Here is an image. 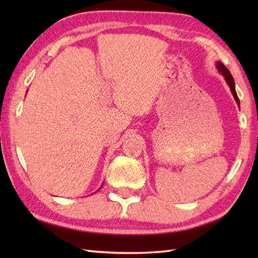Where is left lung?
<instances>
[{
  "instance_id": "obj_1",
  "label": "left lung",
  "mask_w": 258,
  "mask_h": 258,
  "mask_svg": "<svg viewBox=\"0 0 258 258\" xmlns=\"http://www.w3.org/2000/svg\"><path fill=\"white\" fill-rule=\"evenodd\" d=\"M216 67H217L218 71H220V72L224 75V78H225V80H226V82H227V84L229 85V87H231V91H232V93H233L235 100H236L237 104H239V100H238L237 93H236V91H235V82H234V79H233V76H232L231 72H229L228 69H227L223 63H221V62H217Z\"/></svg>"
}]
</instances>
